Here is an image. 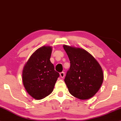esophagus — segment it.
Wrapping results in <instances>:
<instances>
[{"label": "esophagus", "instance_id": "obj_1", "mask_svg": "<svg viewBox=\"0 0 121 121\" xmlns=\"http://www.w3.org/2000/svg\"><path fill=\"white\" fill-rule=\"evenodd\" d=\"M60 77L61 78H63L64 76H65V73L64 72H61V73H60Z\"/></svg>", "mask_w": 121, "mask_h": 121}]
</instances>
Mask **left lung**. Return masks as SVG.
I'll list each match as a JSON object with an SVG mask.
<instances>
[{
    "label": "left lung",
    "instance_id": "8db88e82",
    "mask_svg": "<svg viewBox=\"0 0 121 121\" xmlns=\"http://www.w3.org/2000/svg\"><path fill=\"white\" fill-rule=\"evenodd\" d=\"M70 61L64 79L70 94L84 100L94 95L103 83V70L95 58L81 48L64 45Z\"/></svg>",
    "mask_w": 121,
    "mask_h": 121
}]
</instances>
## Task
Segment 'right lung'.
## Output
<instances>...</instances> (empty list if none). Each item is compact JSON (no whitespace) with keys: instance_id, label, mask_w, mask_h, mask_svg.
I'll return each mask as SVG.
<instances>
[{"instance_id":"obj_1","label":"right lung","mask_w":121,"mask_h":121,"mask_svg":"<svg viewBox=\"0 0 121 121\" xmlns=\"http://www.w3.org/2000/svg\"><path fill=\"white\" fill-rule=\"evenodd\" d=\"M51 46H43L30 56L24 65L22 80L27 93L33 98L39 100L52 92L59 73L55 70L50 61Z\"/></svg>"}]
</instances>
